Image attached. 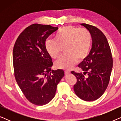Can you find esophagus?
Segmentation results:
<instances>
[{
	"instance_id": "34e87169",
	"label": "esophagus",
	"mask_w": 121,
	"mask_h": 121,
	"mask_svg": "<svg viewBox=\"0 0 121 121\" xmlns=\"http://www.w3.org/2000/svg\"><path fill=\"white\" fill-rule=\"evenodd\" d=\"M70 73V72L68 70L64 71V74H65V75H68V74H69Z\"/></svg>"
}]
</instances>
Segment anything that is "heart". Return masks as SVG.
Segmentation results:
<instances>
[{
	"instance_id": "1",
	"label": "heart",
	"mask_w": 121,
	"mask_h": 121,
	"mask_svg": "<svg viewBox=\"0 0 121 121\" xmlns=\"http://www.w3.org/2000/svg\"><path fill=\"white\" fill-rule=\"evenodd\" d=\"M92 44V36L86 29L68 26L63 27L56 33L55 39H47L44 46L52 58H58L64 48L65 53L55 63L56 68L70 69L78 60L88 55Z\"/></svg>"
}]
</instances>
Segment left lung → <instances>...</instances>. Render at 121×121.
<instances>
[{"label":"left lung","mask_w":121,"mask_h":121,"mask_svg":"<svg viewBox=\"0 0 121 121\" xmlns=\"http://www.w3.org/2000/svg\"><path fill=\"white\" fill-rule=\"evenodd\" d=\"M92 36V48L89 55L79 64L82 73L72 71L77 78L74 85L75 93L79 98L86 101H92L103 95L108 85L113 66L111 51L107 39L101 31L90 25L82 24Z\"/></svg>","instance_id":"left-lung-1"}]
</instances>
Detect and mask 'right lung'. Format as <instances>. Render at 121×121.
<instances>
[{"instance_id":"right-lung-1","label":"right lung","mask_w":121,"mask_h":121,"mask_svg":"<svg viewBox=\"0 0 121 121\" xmlns=\"http://www.w3.org/2000/svg\"><path fill=\"white\" fill-rule=\"evenodd\" d=\"M58 29L38 24L26 27L16 39L13 53L16 81L26 98L34 105L49 103L64 75L62 69L51 70L52 59L46 51V39Z\"/></svg>"}]
</instances>
